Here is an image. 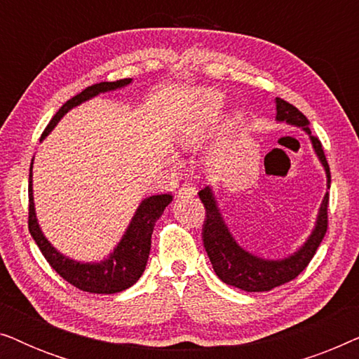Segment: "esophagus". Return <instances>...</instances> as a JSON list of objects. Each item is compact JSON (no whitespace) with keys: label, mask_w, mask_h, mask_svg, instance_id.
Wrapping results in <instances>:
<instances>
[{"label":"esophagus","mask_w":359,"mask_h":359,"mask_svg":"<svg viewBox=\"0 0 359 359\" xmlns=\"http://www.w3.org/2000/svg\"><path fill=\"white\" fill-rule=\"evenodd\" d=\"M180 194L181 196H194L196 194V188H194V186L193 184H183V186H181V188H180Z\"/></svg>","instance_id":"1"}]
</instances>
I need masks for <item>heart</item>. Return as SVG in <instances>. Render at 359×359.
<instances>
[{"label": "heart", "instance_id": "1", "mask_svg": "<svg viewBox=\"0 0 359 359\" xmlns=\"http://www.w3.org/2000/svg\"><path fill=\"white\" fill-rule=\"evenodd\" d=\"M222 107V97L215 91H204L199 97V117L191 124H186L180 134V142L186 147H196L204 135L205 127L219 114Z\"/></svg>", "mask_w": 359, "mask_h": 359}]
</instances>
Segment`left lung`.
I'll return each instance as SVG.
<instances>
[{"label":"left lung","mask_w":359,"mask_h":359,"mask_svg":"<svg viewBox=\"0 0 359 359\" xmlns=\"http://www.w3.org/2000/svg\"><path fill=\"white\" fill-rule=\"evenodd\" d=\"M276 121L287 122L291 126L301 127L311 137L312 147L323 165L327 173V186L330 189V166L327 163L325 154H323L322 144L317 137L311 134L309 119L297 109L296 106L289 104L287 101L276 97ZM199 199L203 201L205 208V219L203 225V242L208 252V257L212 263V268L217 276L229 286H235L247 292H264L283 286L294 278H297L311 259L316 255L318 245L325 237L328 227V193L322 201L320 210H318L316 229L312 230L307 242L297 250L291 257L283 259H264L248 253L230 233L225 225L222 214L217 208V201L214 198L212 189L205 186L199 191Z\"/></svg>","instance_id":"obj_1"}]
</instances>
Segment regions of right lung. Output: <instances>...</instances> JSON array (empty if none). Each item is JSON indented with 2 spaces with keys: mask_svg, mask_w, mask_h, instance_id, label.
I'll return each instance as SVG.
<instances>
[{
  "mask_svg": "<svg viewBox=\"0 0 359 359\" xmlns=\"http://www.w3.org/2000/svg\"><path fill=\"white\" fill-rule=\"evenodd\" d=\"M132 78H124L117 81H102L96 85L88 86L80 95L73 96L68 100L57 114L52 117L48 126L41 137L46 139L57 122L67 114L72 107L85 102L91 97L100 95V93L114 91L117 88L129 85ZM31 173H29V232L36 240L39 250H41L48 264L65 279L72 286L80 289V291L93 292V294H116L130 287L132 284L139 281L142 273L145 271L147 259H149L151 233H154L155 222L161 217L166 205L171 203L173 196L171 194H156L144 199L135 210L129 227H127L124 237L119 245L114 248L109 258L102 259L100 263H81L70 259L65 255L57 252L50 242L43 237L41 227L37 224L36 209H34V196H32V163Z\"/></svg>",
  "mask_w": 359,
  "mask_h": 359,
  "instance_id": "obj_1",
  "label": "right lung"
}]
</instances>
